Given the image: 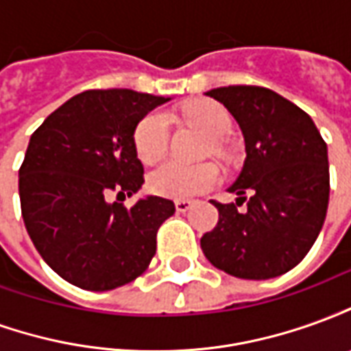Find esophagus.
<instances>
[{
	"mask_svg": "<svg viewBox=\"0 0 351 351\" xmlns=\"http://www.w3.org/2000/svg\"><path fill=\"white\" fill-rule=\"evenodd\" d=\"M191 203L190 199H176L175 201V208H176V213H188L191 208Z\"/></svg>",
	"mask_w": 351,
	"mask_h": 351,
	"instance_id": "34e87169",
	"label": "esophagus"
}]
</instances>
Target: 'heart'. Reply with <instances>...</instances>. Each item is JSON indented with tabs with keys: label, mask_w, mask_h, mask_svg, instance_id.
I'll return each instance as SVG.
<instances>
[{
	"label": "heart",
	"mask_w": 351,
	"mask_h": 351,
	"mask_svg": "<svg viewBox=\"0 0 351 351\" xmlns=\"http://www.w3.org/2000/svg\"><path fill=\"white\" fill-rule=\"evenodd\" d=\"M186 120L203 131L206 137L221 138L231 131V116L214 101H195L184 110ZM171 125L165 112L154 110L143 116L133 131L135 154L143 163H154L165 156L169 148ZM220 182V171L213 163L184 165L178 161H165L148 176L152 193L167 199H188L205 193Z\"/></svg>",
	"instance_id": "obj_1"
}]
</instances>
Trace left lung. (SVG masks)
<instances>
[{
    "mask_svg": "<svg viewBox=\"0 0 351 351\" xmlns=\"http://www.w3.org/2000/svg\"><path fill=\"white\" fill-rule=\"evenodd\" d=\"M206 95L239 122L246 161L229 188L237 203L213 201L218 223L201 237L203 254L237 278L280 276L301 263L324 226L327 145L302 108L269 88L237 84Z\"/></svg>",
    "mask_w": 351,
    "mask_h": 351,
    "instance_id": "8db88e82",
    "label": "left lung"
}]
</instances>
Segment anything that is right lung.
<instances>
[{"mask_svg":"<svg viewBox=\"0 0 351 351\" xmlns=\"http://www.w3.org/2000/svg\"><path fill=\"white\" fill-rule=\"evenodd\" d=\"M165 97L122 88L86 90L34 131L19 171L22 218L41 258L73 286L114 289L141 276L156 254L171 199L118 203L145 182L133 146L138 120ZM114 193L117 201L108 203Z\"/></svg>","mask_w":351,"mask_h":351,"instance_id":"right-lung-1","label":"right lung"}]
</instances>
